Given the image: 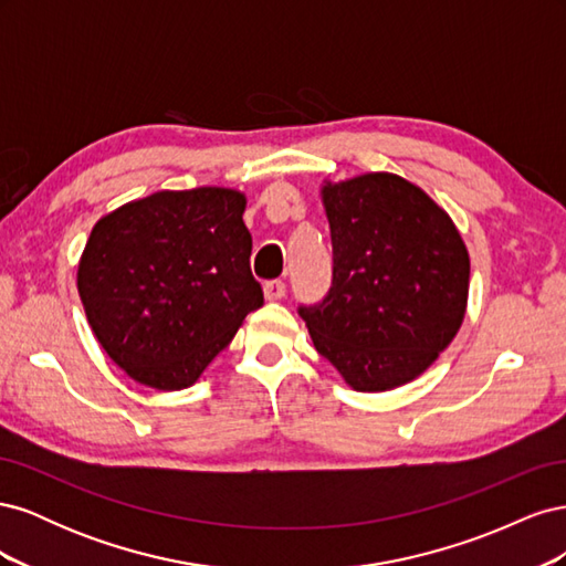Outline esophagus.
Instances as JSON below:
<instances>
[{"label":"esophagus","mask_w":566,"mask_h":566,"mask_svg":"<svg viewBox=\"0 0 566 566\" xmlns=\"http://www.w3.org/2000/svg\"><path fill=\"white\" fill-rule=\"evenodd\" d=\"M264 297L269 302H276V300L285 297V283L283 281H269V283H264Z\"/></svg>","instance_id":"34e87169"}]
</instances>
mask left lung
<instances>
[{"label": "left lung", "mask_w": 566, "mask_h": 566, "mask_svg": "<svg viewBox=\"0 0 566 566\" xmlns=\"http://www.w3.org/2000/svg\"><path fill=\"white\" fill-rule=\"evenodd\" d=\"M333 285L300 306L314 347L356 391L416 380L458 335L470 254L449 212L391 172L323 181Z\"/></svg>", "instance_id": "left-lung-1"}]
</instances>
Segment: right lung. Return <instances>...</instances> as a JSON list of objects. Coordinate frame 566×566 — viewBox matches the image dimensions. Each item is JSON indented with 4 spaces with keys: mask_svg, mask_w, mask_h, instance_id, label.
<instances>
[{
    "mask_svg": "<svg viewBox=\"0 0 566 566\" xmlns=\"http://www.w3.org/2000/svg\"><path fill=\"white\" fill-rule=\"evenodd\" d=\"M248 198L235 188L158 191L101 217L77 264L98 345L139 385L191 387L260 310Z\"/></svg>",
    "mask_w": 566,
    "mask_h": 566,
    "instance_id": "obj_1",
    "label": "right lung"
}]
</instances>
